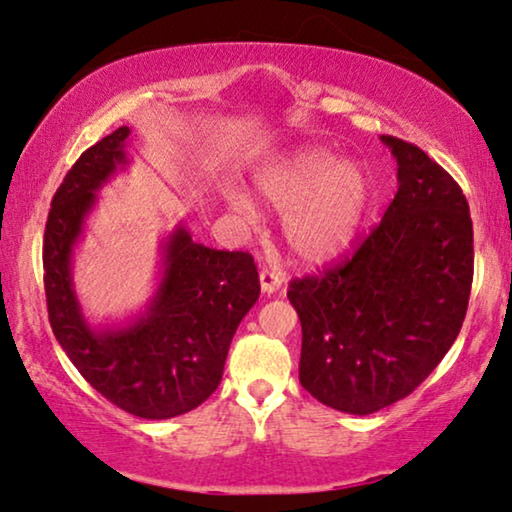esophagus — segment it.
<instances>
[{
	"label": "esophagus",
	"instance_id": "obj_1",
	"mask_svg": "<svg viewBox=\"0 0 512 512\" xmlns=\"http://www.w3.org/2000/svg\"><path fill=\"white\" fill-rule=\"evenodd\" d=\"M258 277H261L263 294H275V291L282 287V272H277L272 268H263L261 272H258Z\"/></svg>",
	"mask_w": 512,
	"mask_h": 512
}]
</instances>
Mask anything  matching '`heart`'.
<instances>
[{"instance_id":"1","label":"heart","mask_w":512,"mask_h":512,"mask_svg":"<svg viewBox=\"0 0 512 512\" xmlns=\"http://www.w3.org/2000/svg\"><path fill=\"white\" fill-rule=\"evenodd\" d=\"M258 195L284 211V240L303 261L334 258L350 247L367 216L371 181L364 169L331 150L296 152L258 171ZM230 207L249 214L251 204L232 197Z\"/></svg>"}]
</instances>
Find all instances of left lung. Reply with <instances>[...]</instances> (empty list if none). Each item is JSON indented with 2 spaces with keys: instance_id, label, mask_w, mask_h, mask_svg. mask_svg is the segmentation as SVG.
<instances>
[{
  "instance_id": "1",
  "label": "left lung",
  "mask_w": 512,
  "mask_h": 512,
  "mask_svg": "<svg viewBox=\"0 0 512 512\" xmlns=\"http://www.w3.org/2000/svg\"><path fill=\"white\" fill-rule=\"evenodd\" d=\"M397 195L345 261L291 280L298 378L315 400L367 416L414 393L466 320L473 221L459 183L414 143L381 136Z\"/></svg>"
}]
</instances>
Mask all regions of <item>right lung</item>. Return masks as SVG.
Returning <instances> with one entry per match:
<instances>
[{
  "mask_svg": "<svg viewBox=\"0 0 512 512\" xmlns=\"http://www.w3.org/2000/svg\"><path fill=\"white\" fill-rule=\"evenodd\" d=\"M129 126L84 150L51 199L44 230V291L58 343L91 388L141 418H171L199 407L221 383L225 357L261 284L247 251H218L176 228L164 244V277L148 310L126 327L86 324L72 289V247L96 190L124 167Z\"/></svg>",
  "mask_w": 512,
  "mask_h": 512,
  "instance_id": "add662e5",
  "label": "right lung"
}]
</instances>
